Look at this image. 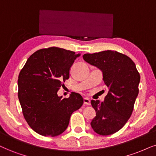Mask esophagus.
<instances>
[{
  "instance_id": "1",
  "label": "esophagus",
  "mask_w": 156,
  "mask_h": 156,
  "mask_svg": "<svg viewBox=\"0 0 156 156\" xmlns=\"http://www.w3.org/2000/svg\"><path fill=\"white\" fill-rule=\"evenodd\" d=\"M84 103L85 105H90V99L87 98H84Z\"/></svg>"
}]
</instances>
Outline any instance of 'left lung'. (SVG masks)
<instances>
[{
    "mask_svg": "<svg viewBox=\"0 0 156 156\" xmlns=\"http://www.w3.org/2000/svg\"><path fill=\"white\" fill-rule=\"evenodd\" d=\"M83 58L101 69L108 88L104 102L91 101L96 112L90 123L92 128L101 135L116 133L131 116L139 93L140 76L135 63L127 55L109 50L86 53Z\"/></svg>",
    "mask_w": 156,
    "mask_h": 156,
    "instance_id": "1",
    "label": "left lung"
}]
</instances>
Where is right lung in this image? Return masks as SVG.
I'll list each match as a JSON object with an SVG mask.
<instances>
[{
	"label": "right lung",
	"instance_id": "1",
	"mask_svg": "<svg viewBox=\"0 0 156 156\" xmlns=\"http://www.w3.org/2000/svg\"><path fill=\"white\" fill-rule=\"evenodd\" d=\"M80 55L57 47L38 50L19 73L18 98L23 115L29 126L40 135L55 137L62 134L71 115L83 104L79 93H73L68 98L57 94Z\"/></svg>",
	"mask_w": 156,
	"mask_h": 156
}]
</instances>
